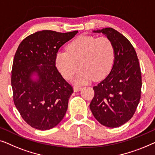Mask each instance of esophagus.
Instances as JSON below:
<instances>
[{
	"label": "esophagus",
	"mask_w": 155,
	"mask_h": 155,
	"mask_svg": "<svg viewBox=\"0 0 155 155\" xmlns=\"http://www.w3.org/2000/svg\"><path fill=\"white\" fill-rule=\"evenodd\" d=\"M81 89H82V88H81V87H78V86H74L73 88V90L74 92H78V91H80Z\"/></svg>",
	"instance_id": "obj_1"
}]
</instances>
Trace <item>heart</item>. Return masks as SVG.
Instances as JSON below:
<instances>
[{
	"mask_svg": "<svg viewBox=\"0 0 155 155\" xmlns=\"http://www.w3.org/2000/svg\"><path fill=\"white\" fill-rule=\"evenodd\" d=\"M67 51L57 53L56 66L66 79L72 77L80 66L81 69L72 80L77 85L86 84L93 78L101 80L108 74L114 63V46L106 37L80 36L69 43Z\"/></svg>",
	"mask_w": 155,
	"mask_h": 155,
	"instance_id": "1",
	"label": "heart"
}]
</instances>
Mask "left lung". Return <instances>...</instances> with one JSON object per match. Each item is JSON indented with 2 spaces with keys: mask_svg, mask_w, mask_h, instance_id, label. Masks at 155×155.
Returning a JSON list of instances; mask_svg holds the SVG:
<instances>
[{
  "mask_svg": "<svg viewBox=\"0 0 155 155\" xmlns=\"http://www.w3.org/2000/svg\"><path fill=\"white\" fill-rule=\"evenodd\" d=\"M105 35L114 48L112 70L93 87L95 95L90 109L104 126L119 127L134 116L140 99L142 78L136 52L130 41L112 28L94 30Z\"/></svg>",
  "mask_w": 155,
  "mask_h": 155,
  "instance_id": "1",
  "label": "left lung"
}]
</instances>
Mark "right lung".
Segmentation results:
<instances>
[{
    "mask_svg": "<svg viewBox=\"0 0 155 155\" xmlns=\"http://www.w3.org/2000/svg\"><path fill=\"white\" fill-rule=\"evenodd\" d=\"M77 33L37 31L24 39L15 53L11 77L13 100L31 127L51 129L66 114L73 88L55 67V56Z\"/></svg>",
    "mask_w": 155,
    "mask_h": 155,
    "instance_id": "obj_1",
    "label": "right lung"
}]
</instances>
